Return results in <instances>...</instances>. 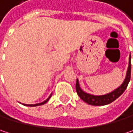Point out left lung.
I'll list each match as a JSON object with an SVG mask.
<instances>
[{
	"label": "left lung",
	"mask_w": 133,
	"mask_h": 133,
	"mask_svg": "<svg viewBox=\"0 0 133 133\" xmlns=\"http://www.w3.org/2000/svg\"><path fill=\"white\" fill-rule=\"evenodd\" d=\"M130 78H131V55H129V66L126 71L125 78L123 82L121 84V85H119L116 89H114L112 92L105 94V95H92V94L85 92L80 87L78 78L76 81V86H75L76 92L78 93V96L80 97V98L82 99L85 102L88 103L89 105H96V106L105 105L115 101L125 92L130 81Z\"/></svg>",
	"instance_id": "obj_1"
}]
</instances>
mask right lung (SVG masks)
<instances>
[{
    "label": "right lung",
    "instance_id": "1",
    "mask_svg": "<svg viewBox=\"0 0 133 133\" xmlns=\"http://www.w3.org/2000/svg\"><path fill=\"white\" fill-rule=\"evenodd\" d=\"M51 95H52V93L49 95V97L46 99V100H44V102H40V103H37V104H31V105H29V104H24V103H22V105H25V106H30V107H34V106H38V105H44V104H45L49 99H50V98L51 97Z\"/></svg>",
    "mask_w": 133,
    "mask_h": 133
}]
</instances>
